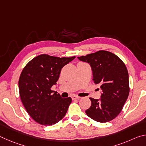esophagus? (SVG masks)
<instances>
[{
	"instance_id": "34e87169",
	"label": "esophagus",
	"mask_w": 146,
	"mask_h": 146,
	"mask_svg": "<svg viewBox=\"0 0 146 146\" xmlns=\"http://www.w3.org/2000/svg\"><path fill=\"white\" fill-rule=\"evenodd\" d=\"M71 98H72L73 100H75V99H80V98H81V97H78V96H76V95H73L72 97H71Z\"/></svg>"
}]
</instances>
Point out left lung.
Segmentation results:
<instances>
[{
	"label": "left lung",
	"mask_w": 146,
	"mask_h": 146,
	"mask_svg": "<svg viewBox=\"0 0 146 146\" xmlns=\"http://www.w3.org/2000/svg\"><path fill=\"white\" fill-rule=\"evenodd\" d=\"M78 58L90 64L94 83L100 85L102 90L100 99L90 98L91 105L86 111V115L98 122H110L120 113L129 95L125 65L118 56L104 50Z\"/></svg>",
	"instance_id": "obj_1"
}]
</instances>
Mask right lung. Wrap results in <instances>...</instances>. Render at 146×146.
<instances>
[{"mask_svg": "<svg viewBox=\"0 0 146 146\" xmlns=\"http://www.w3.org/2000/svg\"><path fill=\"white\" fill-rule=\"evenodd\" d=\"M75 56L59 58L40 55L27 64L19 80L20 97L30 117L44 125H52L62 119L71 102L51 90L56 84L60 71Z\"/></svg>", "mask_w": 146, "mask_h": 146, "instance_id": "1", "label": "right lung"}]
</instances>
